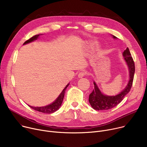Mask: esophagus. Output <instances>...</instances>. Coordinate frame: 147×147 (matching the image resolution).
I'll return each mask as SVG.
<instances>
[{"mask_svg":"<svg viewBox=\"0 0 147 147\" xmlns=\"http://www.w3.org/2000/svg\"><path fill=\"white\" fill-rule=\"evenodd\" d=\"M85 74H86V72H85V71H82V72L79 73V74H78V78H82V77H84V76L85 75Z\"/></svg>","mask_w":147,"mask_h":147,"instance_id":"1","label":"esophagus"}]
</instances>
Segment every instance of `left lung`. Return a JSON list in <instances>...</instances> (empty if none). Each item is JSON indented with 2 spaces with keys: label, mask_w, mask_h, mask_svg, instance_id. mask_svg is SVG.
<instances>
[{
  "label": "left lung",
  "mask_w": 147,
  "mask_h": 147,
  "mask_svg": "<svg viewBox=\"0 0 147 147\" xmlns=\"http://www.w3.org/2000/svg\"><path fill=\"white\" fill-rule=\"evenodd\" d=\"M112 37L114 39L117 38L114 35H112ZM122 55L129 70V80L128 83L125 88L118 95L115 96H108L104 95L100 92L96 84L94 81V89L89 96V102L91 107L96 111L107 110L115 107L121 102L125 96L130 91L134 80L135 64L128 48L124 51Z\"/></svg>",
  "instance_id": "left-lung-1"
}]
</instances>
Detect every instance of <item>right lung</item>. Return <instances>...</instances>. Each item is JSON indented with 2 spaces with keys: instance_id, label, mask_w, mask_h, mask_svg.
<instances>
[{
  "instance_id": "1",
  "label": "right lung",
  "mask_w": 147,
  "mask_h": 147,
  "mask_svg": "<svg viewBox=\"0 0 147 147\" xmlns=\"http://www.w3.org/2000/svg\"><path fill=\"white\" fill-rule=\"evenodd\" d=\"M39 35H40V34L33 36V37H32L31 38H30L29 39L26 40L24 43V45L29 43L30 42L34 41L35 40H36L38 38V37L39 36ZM69 84H68L65 86V88L63 89V91L60 94L59 96L57 98H56V99L52 104H51L48 105H47V106H45V107H32V106H30V105H29V107L30 108H32L33 109H35V111L41 112H43V113H45V114H51V113H53V112L56 111L59 109V108L61 107V106L62 105V101H63V97H64V95H65V93L66 89L67 88V86H69Z\"/></svg>"
}]
</instances>
